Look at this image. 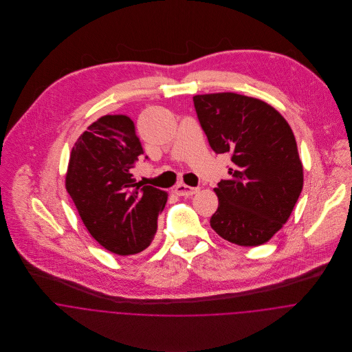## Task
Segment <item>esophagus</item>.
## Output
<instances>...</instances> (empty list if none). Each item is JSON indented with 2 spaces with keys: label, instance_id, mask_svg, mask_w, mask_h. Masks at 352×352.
Instances as JSON below:
<instances>
[{
  "label": "esophagus",
  "instance_id": "34e87169",
  "mask_svg": "<svg viewBox=\"0 0 352 352\" xmlns=\"http://www.w3.org/2000/svg\"><path fill=\"white\" fill-rule=\"evenodd\" d=\"M173 192H175L176 195H179V197H191V195H194V194L198 192V188H192V187H190V186H186V184L180 183V184H177V186L175 187Z\"/></svg>",
  "mask_w": 352,
  "mask_h": 352
}]
</instances>
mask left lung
I'll return each mask as SVG.
<instances>
[{
    "label": "left lung",
    "instance_id": "1",
    "mask_svg": "<svg viewBox=\"0 0 352 352\" xmlns=\"http://www.w3.org/2000/svg\"><path fill=\"white\" fill-rule=\"evenodd\" d=\"M211 149L232 158L230 177L214 188L211 228L225 240L257 247L287 222L303 186L292 127L270 104L225 92L194 96Z\"/></svg>",
    "mask_w": 352,
    "mask_h": 352
}]
</instances>
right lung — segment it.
Segmentation results:
<instances>
[{
    "label": "right lung",
    "instance_id": "add662e5",
    "mask_svg": "<svg viewBox=\"0 0 352 352\" xmlns=\"http://www.w3.org/2000/svg\"><path fill=\"white\" fill-rule=\"evenodd\" d=\"M142 154L134 122L105 115L81 134L69 160L66 190L84 225L101 247L120 256L151 245L168 199L165 191L133 179Z\"/></svg>",
    "mask_w": 352,
    "mask_h": 352
}]
</instances>
